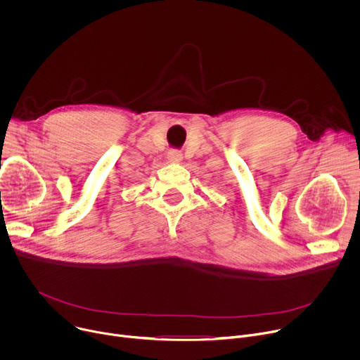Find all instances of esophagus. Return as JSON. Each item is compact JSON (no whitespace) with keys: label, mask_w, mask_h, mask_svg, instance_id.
Returning <instances> with one entry per match:
<instances>
[{"label":"esophagus","mask_w":360,"mask_h":360,"mask_svg":"<svg viewBox=\"0 0 360 360\" xmlns=\"http://www.w3.org/2000/svg\"><path fill=\"white\" fill-rule=\"evenodd\" d=\"M168 160L174 161V162H178V161L182 160V153L179 150H176V149H172V150L168 152Z\"/></svg>","instance_id":"34e87169"}]
</instances>
